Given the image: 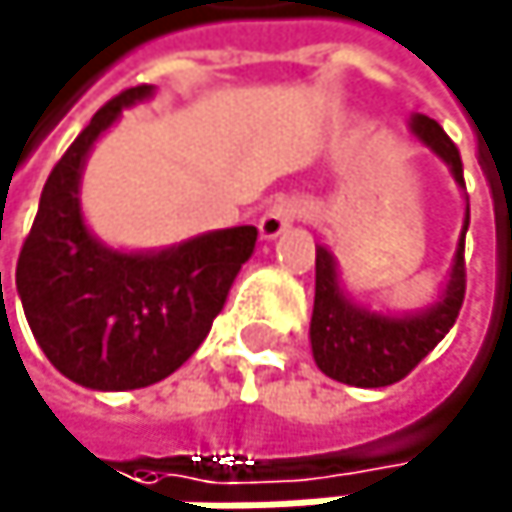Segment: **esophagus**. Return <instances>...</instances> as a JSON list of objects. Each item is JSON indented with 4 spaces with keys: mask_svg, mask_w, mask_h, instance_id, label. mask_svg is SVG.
Returning a JSON list of instances; mask_svg holds the SVG:
<instances>
[{
    "mask_svg": "<svg viewBox=\"0 0 512 512\" xmlns=\"http://www.w3.org/2000/svg\"><path fill=\"white\" fill-rule=\"evenodd\" d=\"M306 215V206L300 203V200H294V197H279V200H273L270 203V209L264 212V218H261V236L264 239H276L279 233H285L294 221H300Z\"/></svg>",
    "mask_w": 512,
    "mask_h": 512,
    "instance_id": "34e87169",
    "label": "esophagus"
}]
</instances>
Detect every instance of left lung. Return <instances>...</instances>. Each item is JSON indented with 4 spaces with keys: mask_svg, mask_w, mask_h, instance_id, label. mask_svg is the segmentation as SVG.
I'll use <instances>...</instances> for the list:
<instances>
[{
    "mask_svg": "<svg viewBox=\"0 0 512 512\" xmlns=\"http://www.w3.org/2000/svg\"><path fill=\"white\" fill-rule=\"evenodd\" d=\"M416 136L431 145L452 169L458 185H464V166L455 142L446 136V130L425 115L413 118ZM470 224V209L464 215L461 242L455 251L452 279L446 285V294L437 306L407 315V318H391L376 315L367 309H358L346 300L337 282L334 258L324 248L315 251V309L309 324V340L315 364L324 376H331L346 385L358 388H382L394 385L404 376H410L428 352L449 334L455 324L464 291H467V270H464V233Z\"/></svg>",
    "mask_w": 512,
    "mask_h": 512,
    "instance_id": "1",
    "label": "left lung"
}]
</instances>
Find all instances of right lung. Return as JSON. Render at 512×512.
<instances>
[{
	"mask_svg": "<svg viewBox=\"0 0 512 512\" xmlns=\"http://www.w3.org/2000/svg\"><path fill=\"white\" fill-rule=\"evenodd\" d=\"M148 84L108 99L51 169L17 258V291L32 337L72 382L96 391L145 388L185 364L209 337L258 227H230L157 254L99 245L78 209L90 145Z\"/></svg>",
	"mask_w": 512,
	"mask_h": 512,
	"instance_id": "add662e5",
	"label": "right lung"
}]
</instances>
